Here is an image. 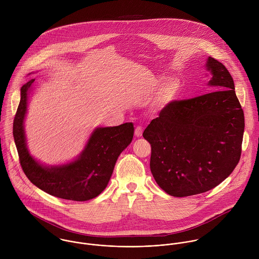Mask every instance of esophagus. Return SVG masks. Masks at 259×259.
<instances>
[{"label": "esophagus", "instance_id": "1", "mask_svg": "<svg viewBox=\"0 0 259 259\" xmlns=\"http://www.w3.org/2000/svg\"><path fill=\"white\" fill-rule=\"evenodd\" d=\"M143 132H144V130L142 126H137L135 130V136L137 138H141L143 136Z\"/></svg>", "mask_w": 259, "mask_h": 259}]
</instances>
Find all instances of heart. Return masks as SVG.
Instances as JSON below:
<instances>
[{"label":"heart","instance_id":"1","mask_svg":"<svg viewBox=\"0 0 259 259\" xmlns=\"http://www.w3.org/2000/svg\"><path fill=\"white\" fill-rule=\"evenodd\" d=\"M181 92V85L177 80L167 81L161 89V96L167 102L177 99Z\"/></svg>","mask_w":259,"mask_h":259}]
</instances>
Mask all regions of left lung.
<instances>
[{"mask_svg":"<svg viewBox=\"0 0 259 259\" xmlns=\"http://www.w3.org/2000/svg\"><path fill=\"white\" fill-rule=\"evenodd\" d=\"M205 67L213 92L167 104L143 134L151 146L149 165L156 184L177 197L212 189L240 159L244 113L233 78L211 57Z\"/></svg>","mask_w":259,"mask_h":259,"instance_id":"left-lung-1","label":"left lung"}]
</instances>
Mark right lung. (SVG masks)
Segmentation results:
<instances>
[{
  "instance_id": "obj_1",
  "label": "right lung",
  "mask_w": 259,
  "mask_h": 259,
  "mask_svg": "<svg viewBox=\"0 0 259 259\" xmlns=\"http://www.w3.org/2000/svg\"><path fill=\"white\" fill-rule=\"evenodd\" d=\"M34 81L35 78L30 79L21 89V101L13 124L14 140L25 175L33 185L59 198L85 201L97 197L109 184L118 155L133 141V122L97 127L77 158L66 164L44 165L30 154L24 128L28 95Z\"/></svg>"
}]
</instances>
